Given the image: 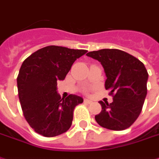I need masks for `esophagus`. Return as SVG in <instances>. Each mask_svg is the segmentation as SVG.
Wrapping results in <instances>:
<instances>
[{
	"mask_svg": "<svg viewBox=\"0 0 159 159\" xmlns=\"http://www.w3.org/2000/svg\"><path fill=\"white\" fill-rule=\"evenodd\" d=\"M84 102L89 104V103H91V102H92V101H91V100H89V99H84Z\"/></svg>",
	"mask_w": 159,
	"mask_h": 159,
	"instance_id": "1",
	"label": "esophagus"
}]
</instances>
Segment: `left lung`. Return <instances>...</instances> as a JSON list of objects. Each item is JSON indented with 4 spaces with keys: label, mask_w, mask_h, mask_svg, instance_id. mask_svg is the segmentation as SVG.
I'll return each instance as SVG.
<instances>
[{
    "label": "left lung",
    "mask_w": 159,
    "mask_h": 159,
    "mask_svg": "<svg viewBox=\"0 0 159 159\" xmlns=\"http://www.w3.org/2000/svg\"><path fill=\"white\" fill-rule=\"evenodd\" d=\"M104 69L105 89L111 90V103L100 101L98 125L112 130L129 128L140 115L147 94L148 72L142 61L120 49L103 48L86 54Z\"/></svg>",
    "instance_id": "8db88e82"
}]
</instances>
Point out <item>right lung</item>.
<instances>
[{
  "instance_id": "add662e5",
  "label": "right lung",
  "mask_w": 159,
  "mask_h": 159,
  "mask_svg": "<svg viewBox=\"0 0 159 159\" xmlns=\"http://www.w3.org/2000/svg\"><path fill=\"white\" fill-rule=\"evenodd\" d=\"M86 52L52 45L22 62L17 76L18 95L23 116L36 133L52 138L70 128L74 109L84 99L75 95L61 98L57 81L64 80L74 61Z\"/></svg>"
}]
</instances>
